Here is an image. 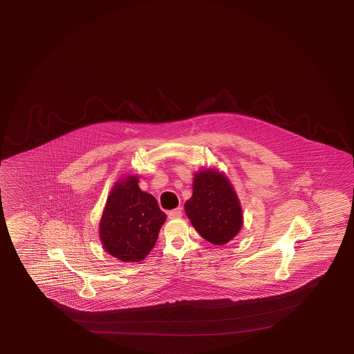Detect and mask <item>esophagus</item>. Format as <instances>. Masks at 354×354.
Returning <instances> with one entry per match:
<instances>
[{"label":"esophagus","instance_id":"esophagus-1","mask_svg":"<svg viewBox=\"0 0 354 354\" xmlns=\"http://www.w3.org/2000/svg\"><path fill=\"white\" fill-rule=\"evenodd\" d=\"M180 216H182V207H177V209L168 212V218H180Z\"/></svg>","mask_w":354,"mask_h":354}]
</instances>
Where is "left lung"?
I'll return each instance as SVG.
<instances>
[{
    "label": "left lung",
    "instance_id": "1",
    "mask_svg": "<svg viewBox=\"0 0 354 354\" xmlns=\"http://www.w3.org/2000/svg\"><path fill=\"white\" fill-rule=\"evenodd\" d=\"M192 188L185 211L196 232L215 245L233 241L243 226V212L225 174L216 168L200 169L195 174Z\"/></svg>",
    "mask_w": 354,
    "mask_h": 354
}]
</instances>
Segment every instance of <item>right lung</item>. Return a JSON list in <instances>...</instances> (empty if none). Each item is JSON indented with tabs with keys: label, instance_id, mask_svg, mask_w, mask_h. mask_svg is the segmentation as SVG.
I'll use <instances>...</instances> for the list:
<instances>
[{
	"label": "right lung",
	"instance_id": "obj_1",
	"mask_svg": "<svg viewBox=\"0 0 354 354\" xmlns=\"http://www.w3.org/2000/svg\"><path fill=\"white\" fill-rule=\"evenodd\" d=\"M138 182L136 174H129L113 185L98 229L106 252L128 263L149 254L167 218L156 197L142 191Z\"/></svg>",
	"mask_w": 354,
	"mask_h": 354
}]
</instances>
